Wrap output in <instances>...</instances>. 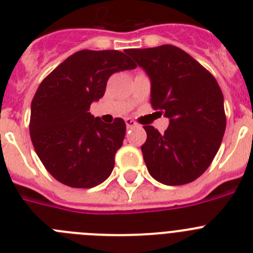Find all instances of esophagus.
I'll list each match as a JSON object with an SVG mask.
<instances>
[{
	"mask_svg": "<svg viewBox=\"0 0 253 253\" xmlns=\"http://www.w3.org/2000/svg\"><path fill=\"white\" fill-rule=\"evenodd\" d=\"M125 124H126V128L128 129H131V128H135V126H137V123L134 122V120H131V119H129V118H126V119H125Z\"/></svg>",
	"mask_w": 253,
	"mask_h": 253,
	"instance_id": "esophagus-1",
	"label": "esophagus"
}]
</instances>
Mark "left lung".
Instances as JSON below:
<instances>
[{
    "instance_id": "8db88e82",
    "label": "left lung",
    "mask_w": 253,
    "mask_h": 253,
    "mask_svg": "<svg viewBox=\"0 0 253 253\" xmlns=\"http://www.w3.org/2000/svg\"><path fill=\"white\" fill-rule=\"evenodd\" d=\"M151 78V105L169 119L161 134L144 125L142 153L148 172L165 185H185L202 176L225 131L223 93L214 76L175 45L126 49Z\"/></svg>"
}]
</instances>
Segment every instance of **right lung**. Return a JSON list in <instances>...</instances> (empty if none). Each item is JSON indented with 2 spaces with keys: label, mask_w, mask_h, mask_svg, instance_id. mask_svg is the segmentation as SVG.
<instances>
[{
  "label": "right lung",
  "mask_w": 253,
  "mask_h": 253,
  "mask_svg": "<svg viewBox=\"0 0 253 253\" xmlns=\"http://www.w3.org/2000/svg\"><path fill=\"white\" fill-rule=\"evenodd\" d=\"M137 67L119 50H80L51 71L31 101L30 138L38 157L57 181L90 189L110 176L123 146L125 123L91 115L111 75Z\"/></svg>",
  "instance_id": "right-lung-1"
}]
</instances>
